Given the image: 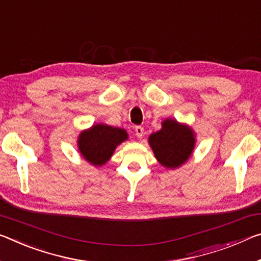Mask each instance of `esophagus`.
Masks as SVG:
<instances>
[{
	"label": "esophagus",
	"mask_w": 261,
	"mask_h": 261,
	"mask_svg": "<svg viewBox=\"0 0 261 261\" xmlns=\"http://www.w3.org/2000/svg\"><path fill=\"white\" fill-rule=\"evenodd\" d=\"M135 131H136V136H137L138 138H143V136H144V127L136 126L135 127Z\"/></svg>",
	"instance_id": "34e87169"
}]
</instances>
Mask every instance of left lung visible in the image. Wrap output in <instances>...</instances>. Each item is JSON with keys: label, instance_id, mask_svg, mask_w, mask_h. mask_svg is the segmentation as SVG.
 Masks as SVG:
<instances>
[{"label": "left lung", "instance_id": "left-lung-1", "mask_svg": "<svg viewBox=\"0 0 261 261\" xmlns=\"http://www.w3.org/2000/svg\"><path fill=\"white\" fill-rule=\"evenodd\" d=\"M196 136L192 126L166 118L161 123V129L148 137L155 159L165 168L175 169L187 163L195 148Z\"/></svg>", "mask_w": 261, "mask_h": 261}]
</instances>
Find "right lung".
I'll return each instance as SVG.
<instances>
[{
  "label": "right lung",
  "instance_id": "obj_1",
  "mask_svg": "<svg viewBox=\"0 0 261 261\" xmlns=\"http://www.w3.org/2000/svg\"><path fill=\"white\" fill-rule=\"evenodd\" d=\"M127 139L129 135L124 129L97 123L82 130L76 143L82 158L95 167H101L110 160L116 147Z\"/></svg>",
  "mask_w": 261,
  "mask_h": 261
}]
</instances>
